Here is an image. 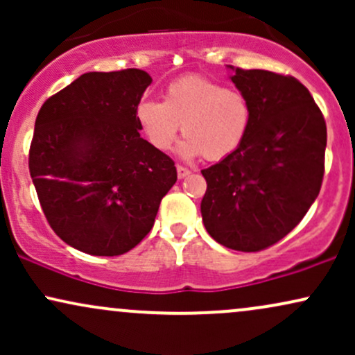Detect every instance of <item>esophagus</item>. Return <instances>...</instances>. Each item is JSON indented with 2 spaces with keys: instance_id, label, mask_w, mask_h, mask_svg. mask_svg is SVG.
<instances>
[{
  "instance_id": "obj_1",
  "label": "esophagus",
  "mask_w": 355,
  "mask_h": 355,
  "mask_svg": "<svg viewBox=\"0 0 355 355\" xmlns=\"http://www.w3.org/2000/svg\"><path fill=\"white\" fill-rule=\"evenodd\" d=\"M177 175H178V178H185V177H189L190 175V170L189 168H185V166H182V165H177Z\"/></svg>"
}]
</instances>
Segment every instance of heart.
<instances>
[{"mask_svg": "<svg viewBox=\"0 0 355 355\" xmlns=\"http://www.w3.org/2000/svg\"><path fill=\"white\" fill-rule=\"evenodd\" d=\"M135 116L141 133L153 148H172L178 132L182 157L218 162L237 152L252 123L250 101L240 89L225 88L205 76L189 75L172 81L164 101L138 103Z\"/></svg>", "mask_w": 355, "mask_h": 355, "instance_id": "obj_1", "label": "heart"}]
</instances>
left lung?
<instances>
[{
    "label": "left lung",
    "instance_id": "left-lung-1",
    "mask_svg": "<svg viewBox=\"0 0 355 355\" xmlns=\"http://www.w3.org/2000/svg\"><path fill=\"white\" fill-rule=\"evenodd\" d=\"M227 68L250 101L252 123L237 152L202 170V218L220 245L259 252L294 230L315 202L327 128L309 89L294 76Z\"/></svg>",
    "mask_w": 355,
    "mask_h": 355
}]
</instances>
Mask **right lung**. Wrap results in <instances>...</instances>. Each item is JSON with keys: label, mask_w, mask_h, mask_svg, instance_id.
I'll return each mask as SVG.
<instances>
[{"label": "right lung", "mask_w": 355, "mask_h": 355, "mask_svg": "<svg viewBox=\"0 0 355 355\" xmlns=\"http://www.w3.org/2000/svg\"><path fill=\"white\" fill-rule=\"evenodd\" d=\"M152 76L89 71L43 103L30 175L48 223L89 255H121L152 230L177 182L173 160L140 137L135 110Z\"/></svg>", "instance_id": "obj_1"}]
</instances>
